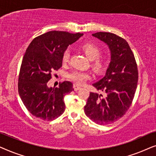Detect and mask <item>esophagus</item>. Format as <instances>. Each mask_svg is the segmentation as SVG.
I'll return each mask as SVG.
<instances>
[{
  "label": "esophagus",
  "mask_w": 156,
  "mask_h": 156,
  "mask_svg": "<svg viewBox=\"0 0 156 156\" xmlns=\"http://www.w3.org/2000/svg\"><path fill=\"white\" fill-rule=\"evenodd\" d=\"M73 87H74V91H78V90H80V89H81V87L79 86V85H77V84H74L73 85Z\"/></svg>",
  "instance_id": "1"
}]
</instances>
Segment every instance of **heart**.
Listing matches in <instances>:
<instances>
[{"label": "heart", "instance_id": "obj_1", "mask_svg": "<svg viewBox=\"0 0 156 156\" xmlns=\"http://www.w3.org/2000/svg\"><path fill=\"white\" fill-rule=\"evenodd\" d=\"M81 50L84 53L87 58L91 61V67L97 73L104 72L107 66V59L106 57L99 56L101 55V50L97 44L87 42L81 45ZM70 52L69 50H65L62 55L63 63H67L69 60ZM69 78L76 83L83 84L87 80L91 78V74L87 72L75 70L69 74Z\"/></svg>", "mask_w": 156, "mask_h": 156}]
</instances>
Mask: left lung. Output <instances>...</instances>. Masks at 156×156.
Here are the masks:
<instances>
[{
	"label": "left lung",
	"mask_w": 156,
	"mask_h": 156,
	"mask_svg": "<svg viewBox=\"0 0 156 156\" xmlns=\"http://www.w3.org/2000/svg\"><path fill=\"white\" fill-rule=\"evenodd\" d=\"M92 35L107 44L111 61L104 77L92 84L105 94L90 92L84 113L94 123L105 125L121 118L129 108L137 88L138 68L124 39L106 32Z\"/></svg>",
	"instance_id": "obj_1"
}]
</instances>
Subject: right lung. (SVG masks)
<instances>
[{
    "label": "right lung",
    "instance_id": "1",
    "mask_svg": "<svg viewBox=\"0 0 156 156\" xmlns=\"http://www.w3.org/2000/svg\"><path fill=\"white\" fill-rule=\"evenodd\" d=\"M83 33L50 31L33 39L23 57L18 79V93L33 116L51 121L65 110L64 97L74 90L72 82L65 81L58 87H48L51 73L62 65V55L67 47Z\"/></svg>",
    "mask_w": 156,
    "mask_h": 156
}]
</instances>
